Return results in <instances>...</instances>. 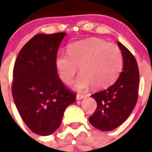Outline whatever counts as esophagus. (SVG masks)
<instances>
[{"label":"esophagus","instance_id":"1","mask_svg":"<svg viewBox=\"0 0 152 152\" xmlns=\"http://www.w3.org/2000/svg\"><path fill=\"white\" fill-rule=\"evenodd\" d=\"M85 95L84 94H78L77 96H76V99H83V98L85 97Z\"/></svg>","mask_w":152,"mask_h":152}]
</instances>
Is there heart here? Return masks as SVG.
<instances>
[{"instance_id": "1", "label": "heart", "mask_w": 152, "mask_h": 152, "mask_svg": "<svg viewBox=\"0 0 152 152\" xmlns=\"http://www.w3.org/2000/svg\"><path fill=\"white\" fill-rule=\"evenodd\" d=\"M123 66L120 48L96 38L73 43L68 46L67 54L59 53L56 58L58 74L65 84L73 82L79 68L81 74L75 84L79 91L91 84L97 89L109 87L118 79Z\"/></svg>"}]
</instances>
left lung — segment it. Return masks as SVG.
Returning <instances> with one entry per match:
<instances>
[{"label": "left lung", "mask_w": 152, "mask_h": 152, "mask_svg": "<svg viewBox=\"0 0 152 152\" xmlns=\"http://www.w3.org/2000/svg\"><path fill=\"white\" fill-rule=\"evenodd\" d=\"M123 68L115 84L91 96L97 104L89 117V122L100 131H112L125 122L136 105L138 95L139 71L137 62L131 51L121 42Z\"/></svg>", "instance_id": "obj_1"}]
</instances>
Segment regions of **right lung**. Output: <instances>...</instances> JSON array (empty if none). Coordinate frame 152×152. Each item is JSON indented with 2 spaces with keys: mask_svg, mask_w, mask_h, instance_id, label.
I'll list each match as a JSON object with an SVG mask.
<instances>
[{
  "mask_svg": "<svg viewBox=\"0 0 152 152\" xmlns=\"http://www.w3.org/2000/svg\"><path fill=\"white\" fill-rule=\"evenodd\" d=\"M66 32L38 34L25 44L15 62L11 85L16 108L25 124L40 136L54 133L76 94L61 81L56 66Z\"/></svg>",
  "mask_w": 152,
  "mask_h": 152,
  "instance_id": "obj_1",
  "label": "right lung"
}]
</instances>
